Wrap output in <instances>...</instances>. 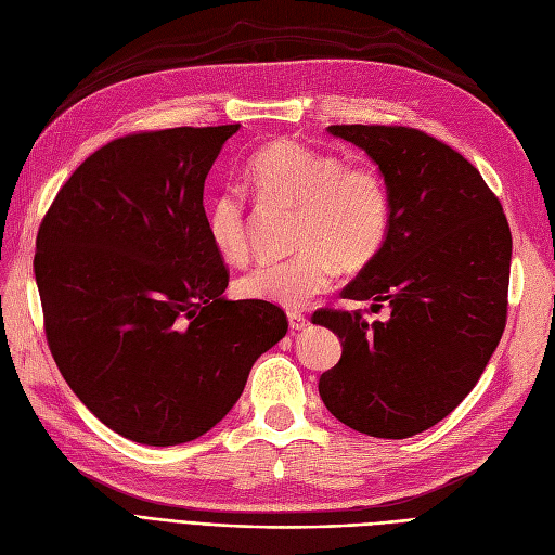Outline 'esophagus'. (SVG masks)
Returning <instances> with one entry per match:
<instances>
[{
  "mask_svg": "<svg viewBox=\"0 0 555 555\" xmlns=\"http://www.w3.org/2000/svg\"><path fill=\"white\" fill-rule=\"evenodd\" d=\"M306 326H310V322L306 319V314H300V312H289V328H292V331H304Z\"/></svg>",
  "mask_w": 555,
  "mask_h": 555,
  "instance_id": "1",
  "label": "esophagus"
}]
</instances>
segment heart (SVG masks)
<instances>
[{
	"label": "heart",
	"mask_w": 555,
	"mask_h": 555,
	"mask_svg": "<svg viewBox=\"0 0 555 555\" xmlns=\"http://www.w3.org/2000/svg\"><path fill=\"white\" fill-rule=\"evenodd\" d=\"M245 182L266 204L296 210L289 261H263L233 284L238 298L284 310H300L324 294L335 266L359 271L371 263L389 231L391 198L384 178L365 164H343L296 141H273L245 164ZM206 231L224 261L247 257V215L243 198L224 190L210 198Z\"/></svg>",
	"instance_id": "1"
}]
</instances>
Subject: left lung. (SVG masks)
<instances>
[{
	"mask_svg": "<svg viewBox=\"0 0 555 555\" xmlns=\"http://www.w3.org/2000/svg\"><path fill=\"white\" fill-rule=\"evenodd\" d=\"M375 162L391 198L377 257L343 298L389 306L319 310L312 324L343 343L319 396L345 426L402 440L428 430L475 389L505 331L512 233L500 201L456 150L408 127L333 125Z\"/></svg>",
	"mask_w": 555,
	"mask_h": 555,
	"instance_id": "1",
	"label": "left lung"
}]
</instances>
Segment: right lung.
Wrapping results in <instances>:
<instances>
[{
    "mask_svg": "<svg viewBox=\"0 0 555 555\" xmlns=\"http://www.w3.org/2000/svg\"><path fill=\"white\" fill-rule=\"evenodd\" d=\"M238 129L111 141L41 222L35 275L48 347L82 405L131 442L201 438L287 333L278 306L224 296L229 273L206 231V178Z\"/></svg>",
    "mask_w": 555,
    "mask_h": 555,
    "instance_id": "1",
    "label": "right lung"
}]
</instances>
